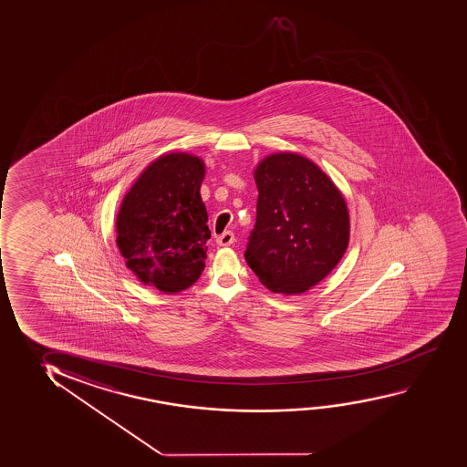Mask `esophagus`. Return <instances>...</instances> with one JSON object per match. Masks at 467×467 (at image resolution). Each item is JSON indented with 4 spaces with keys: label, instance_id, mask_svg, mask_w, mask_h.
<instances>
[{
    "label": "esophagus",
    "instance_id": "obj_1",
    "mask_svg": "<svg viewBox=\"0 0 467 467\" xmlns=\"http://www.w3.org/2000/svg\"><path fill=\"white\" fill-rule=\"evenodd\" d=\"M216 243H218L219 246H231L235 243V235H234V232H224L223 235H219L216 238Z\"/></svg>",
    "mask_w": 467,
    "mask_h": 467
}]
</instances>
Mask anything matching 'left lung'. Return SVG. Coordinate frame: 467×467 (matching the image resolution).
<instances>
[{
  "label": "left lung",
  "instance_id": "1",
  "mask_svg": "<svg viewBox=\"0 0 467 467\" xmlns=\"http://www.w3.org/2000/svg\"><path fill=\"white\" fill-rule=\"evenodd\" d=\"M254 180L257 219L244 259L272 293H306L348 248L349 213L342 191L297 152L264 157Z\"/></svg>",
  "mask_w": 467,
  "mask_h": 467
}]
</instances>
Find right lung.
Returning a JSON list of instances; mask_svg holds the SVG:
<instances>
[{
	"label": "right lung",
	"instance_id": "obj_1",
	"mask_svg": "<svg viewBox=\"0 0 467 467\" xmlns=\"http://www.w3.org/2000/svg\"><path fill=\"white\" fill-rule=\"evenodd\" d=\"M205 173L200 157L168 152L144 168L125 193L116 244L143 285L176 294L199 280L212 236L200 195Z\"/></svg>",
	"mask_w": 467,
	"mask_h": 467
}]
</instances>
